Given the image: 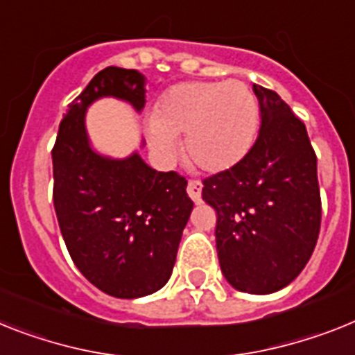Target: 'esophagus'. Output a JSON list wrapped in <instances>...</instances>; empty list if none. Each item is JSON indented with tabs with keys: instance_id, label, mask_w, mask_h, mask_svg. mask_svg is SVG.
I'll return each mask as SVG.
<instances>
[{
	"instance_id": "esophagus-1",
	"label": "esophagus",
	"mask_w": 355,
	"mask_h": 355,
	"mask_svg": "<svg viewBox=\"0 0 355 355\" xmlns=\"http://www.w3.org/2000/svg\"><path fill=\"white\" fill-rule=\"evenodd\" d=\"M187 195L191 196V200L195 204L200 202V196H202V184L198 180H189L187 182Z\"/></svg>"
}]
</instances>
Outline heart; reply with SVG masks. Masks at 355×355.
I'll use <instances>...</instances> for the list:
<instances>
[{
	"label": "heart",
	"instance_id": "obj_1",
	"mask_svg": "<svg viewBox=\"0 0 355 355\" xmlns=\"http://www.w3.org/2000/svg\"><path fill=\"white\" fill-rule=\"evenodd\" d=\"M260 108L240 81H191L171 86L160 97L148 128L151 150L177 159L184 139L187 159L204 173H223L245 159L254 144Z\"/></svg>",
	"mask_w": 355,
	"mask_h": 355
}]
</instances>
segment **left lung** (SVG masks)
I'll return each mask as SVG.
<instances>
[{"label": "left lung", "instance_id": "1", "mask_svg": "<svg viewBox=\"0 0 355 355\" xmlns=\"http://www.w3.org/2000/svg\"><path fill=\"white\" fill-rule=\"evenodd\" d=\"M258 139L233 169L204 178L216 211L220 269L236 291L270 294L297 278L321 225L318 159L306 128L276 92L252 85Z\"/></svg>", "mask_w": 355, "mask_h": 355}]
</instances>
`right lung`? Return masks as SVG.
Wrapping results in <instances>:
<instances>
[{"mask_svg": "<svg viewBox=\"0 0 355 355\" xmlns=\"http://www.w3.org/2000/svg\"><path fill=\"white\" fill-rule=\"evenodd\" d=\"M146 77L108 67L68 104L52 150L53 207L76 267L110 296L133 300L168 284L193 209L187 180L150 168L139 153L110 159L92 148L86 110L101 97L141 112Z\"/></svg>", "mask_w": 355, "mask_h": 355, "instance_id": "add662e5", "label": "right lung"}]
</instances>
